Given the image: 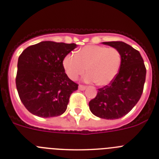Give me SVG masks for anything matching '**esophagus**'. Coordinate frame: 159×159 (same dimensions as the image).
I'll list each match as a JSON object with an SVG mask.
<instances>
[{
  "instance_id": "esophagus-1",
  "label": "esophagus",
  "mask_w": 159,
  "mask_h": 159,
  "mask_svg": "<svg viewBox=\"0 0 159 159\" xmlns=\"http://www.w3.org/2000/svg\"><path fill=\"white\" fill-rule=\"evenodd\" d=\"M85 89H86V86H85V85H79V89H80V90L84 91Z\"/></svg>"
}]
</instances>
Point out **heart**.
Instances as JSON below:
<instances>
[{
    "mask_svg": "<svg viewBox=\"0 0 159 159\" xmlns=\"http://www.w3.org/2000/svg\"><path fill=\"white\" fill-rule=\"evenodd\" d=\"M122 56L116 48L98 45L85 46L76 55L65 56L63 65L66 74L73 80L78 79L86 70V82H95L98 85L110 84L116 76Z\"/></svg>",
    "mask_w": 159,
    "mask_h": 159,
    "instance_id": "1",
    "label": "heart"
}]
</instances>
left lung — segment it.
Masks as SVG:
<instances>
[{
  "mask_svg": "<svg viewBox=\"0 0 159 159\" xmlns=\"http://www.w3.org/2000/svg\"><path fill=\"white\" fill-rule=\"evenodd\" d=\"M103 43L120 52V68L110 84L98 89L96 97L89 101V109L99 118L116 119L129 113L139 101L147 70L140 52L132 46L122 41Z\"/></svg>",
  "mask_w": 159,
  "mask_h": 159,
  "instance_id": "1",
  "label": "left lung"
}]
</instances>
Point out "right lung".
<instances>
[{
    "label": "right lung",
    "instance_id": "add662e5",
    "mask_svg": "<svg viewBox=\"0 0 159 159\" xmlns=\"http://www.w3.org/2000/svg\"><path fill=\"white\" fill-rule=\"evenodd\" d=\"M76 46L43 41L28 46L19 56L16 84L21 101L30 113L43 118L65 113L78 84L65 74L63 61Z\"/></svg>",
    "mask_w": 159,
    "mask_h": 159
}]
</instances>
